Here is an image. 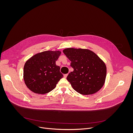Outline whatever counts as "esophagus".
<instances>
[{"instance_id":"34e87169","label":"esophagus","mask_w":133,"mask_h":133,"mask_svg":"<svg viewBox=\"0 0 133 133\" xmlns=\"http://www.w3.org/2000/svg\"><path fill=\"white\" fill-rule=\"evenodd\" d=\"M68 75V74H64V75H63V76H64V78H66L67 77Z\"/></svg>"}]
</instances>
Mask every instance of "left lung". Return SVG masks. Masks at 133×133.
Returning a JSON list of instances; mask_svg holds the SVG:
<instances>
[{
  "mask_svg": "<svg viewBox=\"0 0 133 133\" xmlns=\"http://www.w3.org/2000/svg\"><path fill=\"white\" fill-rule=\"evenodd\" d=\"M63 52L74 69L66 78L74 90L82 95H92L102 88L105 81L107 67L94 52L80 48H66Z\"/></svg>",
  "mask_w": 133,
  "mask_h": 133,
  "instance_id": "left-lung-1",
  "label": "left lung"
}]
</instances>
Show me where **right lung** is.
<instances>
[{
    "mask_svg": "<svg viewBox=\"0 0 133 133\" xmlns=\"http://www.w3.org/2000/svg\"><path fill=\"white\" fill-rule=\"evenodd\" d=\"M61 52L46 51L29 58L23 68V79L28 88L38 94H46L56 87L63 76L56 61Z\"/></svg>",
    "mask_w": 133,
    "mask_h": 133,
    "instance_id": "obj_1",
    "label": "right lung"
}]
</instances>
